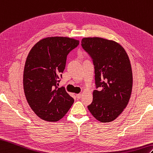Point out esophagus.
Instances as JSON below:
<instances>
[{
	"mask_svg": "<svg viewBox=\"0 0 153 153\" xmlns=\"http://www.w3.org/2000/svg\"><path fill=\"white\" fill-rule=\"evenodd\" d=\"M81 96H82V94H81V93L77 94H76V97H77V99H80L81 97Z\"/></svg>",
	"mask_w": 153,
	"mask_h": 153,
	"instance_id": "obj_1",
	"label": "esophagus"
}]
</instances>
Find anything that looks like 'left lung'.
<instances>
[{
    "label": "left lung",
    "instance_id": "left-lung-1",
    "mask_svg": "<svg viewBox=\"0 0 153 153\" xmlns=\"http://www.w3.org/2000/svg\"><path fill=\"white\" fill-rule=\"evenodd\" d=\"M81 46L93 59L96 87L93 100L87 107L101 123L114 120L129 102L132 89V72L126 51L117 42L107 39L84 38Z\"/></svg>",
    "mask_w": 153,
    "mask_h": 153
}]
</instances>
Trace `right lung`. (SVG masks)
I'll use <instances>...</instances> for the list:
<instances>
[{
  "instance_id": "add662e5",
  "label": "right lung",
  "mask_w": 153,
  "mask_h": 153,
  "mask_svg": "<svg viewBox=\"0 0 153 153\" xmlns=\"http://www.w3.org/2000/svg\"><path fill=\"white\" fill-rule=\"evenodd\" d=\"M79 44V40L68 37H48L37 42L28 53L23 72L24 92L30 107L42 120L58 121L73 104L74 98L56 85L67 55Z\"/></svg>"
}]
</instances>
